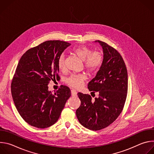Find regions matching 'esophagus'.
I'll list each match as a JSON object with an SVG mask.
<instances>
[{
  "label": "esophagus",
  "instance_id": "obj_1",
  "mask_svg": "<svg viewBox=\"0 0 154 154\" xmlns=\"http://www.w3.org/2000/svg\"><path fill=\"white\" fill-rule=\"evenodd\" d=\"M71 94L72 96H76L77 94V92L75 90H71Z\"/></svg>",
  "mask_w": 154,
  "mask_h": 154
}]
</instances>
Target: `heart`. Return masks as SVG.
I'll list each match as a JSON object with an SVG mask.
<instances>
[{
    "instance_id": "b5f03b06",
    "label": "heart",
    "mask_w": 154,
    "mask_h": 154,
    "mask_svg": "<svg viewBox=\"0 0 154 154\" xmlns=\"http://www.w3.org/2000/svg\"><path fill=\"white\" fill-rule=\"evenodd\" d=\"M72 53L77 56L83 61L85 68L88 72L97 71L102 65L103 61V55L99 51H93L91 49L86 46L75 48L72 51ZM57 67L60 71H63L65 69V56L61 55L57 61ZM86 79L83 74H72L66 79V83L68 85L79 88L82 86Z\"/></svg>"
}]
</instances>
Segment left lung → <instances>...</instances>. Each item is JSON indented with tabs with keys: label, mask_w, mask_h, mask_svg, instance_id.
<instances>
[{
	"label": "left lung",
	"mask_w": 154,
	"mask_h": 154,
	"mask_svg": "<svg viewBox=\"0 0 154 154\" xmlns=\"http://www.w3.org/2000/svg\"><path fill=\"white\" fill-rule=\"evenodd\" d=\"M103 58L96 77L88 85L99 97L92 100L90 95L78 93L81 101L76 110L79 122L86 128L99 130L113 123L122 112L128 90V75L120 54L106 43L99 40Z\"/></svg>",
	"instance_id": "8db88e82"
}]
</instances>
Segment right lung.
<instances>
[{"instance_id":"obj_1","label":"right lung","mask_w":154,"mask_h":154,"mask_svg":"<svg viewBox=\"0 0 154 154\" xmlns=\"http://www.w3.org/2000/svg\"><path fill=\"white\" fill-rule=\"evenodd\" d=\"M70 45L60 40L45 41L26 51L18 63L11 94L19 115L32 126L45 128L54 124L71 96L66 86L54 94L48 86L51 80H59L57 61Z\"/></svg>"}]
</instances>
